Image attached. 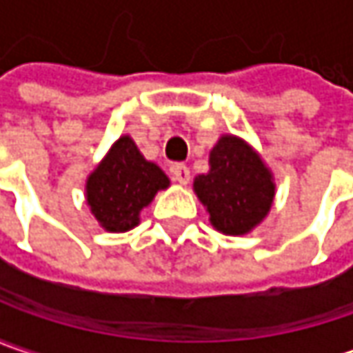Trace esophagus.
<instances>
[{
  "instance_id": "esophagus-1",
  "label": "esophagus",
  "mask_w": 353,
  "mask_h": 353,
  "mask_svg": "<svg viewBox=\"0 0 353 353\" xmlns=\"http://www.w3.org/2000/svg\"><path fill=\"white\" fill-rule=\"evenodd\" d=\"M172 176L176 179L177 183H181V185H188L190 183V168L188 165H183V163H176L174 168H172Z\"/></svg>"
}]
</instances>
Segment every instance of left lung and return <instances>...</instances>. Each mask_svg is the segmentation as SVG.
<instances>
[{"label":"left lung","mask_w":353,"mask_h":353,"mask_svg":"<svg viewBox=\"0 0 353 353\" xmlns=\"http://www.w3.org/2000/svg\"><path fill=\"white\" fill-rule=\"evenodd\" d=\"M193 192L223 235L241 237L265 221L274 203V176L261 154L235 134H223L209 152V172L193 179Z\"/></svg>","instance_id":"1"}]
</instances>
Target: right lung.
Returning <instances> with one entry per match:
<instances>
[{"instance_id":"1","label":"right lung","mask_w":353,"mask_h":353,"mask_svg":"<svg viewBox=\"0 0 353 353\" xmlns=\"http://www.w3.org/2000/svg\"><path fill=\"white\" fill-rule=\"evenodd\" d=\"M168 188L170 177L124 134L86 177V205L104 231L126 233L140 223L142 209L154 201L156 193Z\"/></svg>"}]
</instances>
